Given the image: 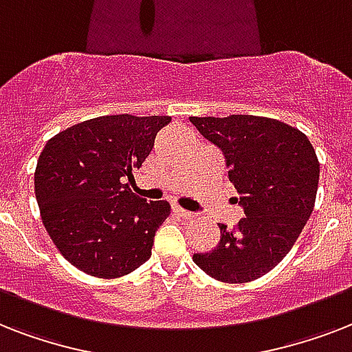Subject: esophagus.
<instances>
[{
  "instance_id": "34e87169",
  "label": "esophagus",
  "mask_w": 352,
  "mask_h": 352,
  "mask_svg": "<svg viewBox=\"0 0 352 352\" xmlns=\"http://www.w3.org/2000/svg\"><path fill=\"white\" fill-rule=\"evenodd\" d=\"M171 212L175 215H179V217H182V219H193L195 217V214H192V212H188V210L181 208L179 204H171Z\"/></svg>"
}]
</instances>
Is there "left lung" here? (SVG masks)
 <instances>
[{"label": "left lung", "mask_w": 352, "mask_h": 352, "mask_svg": "<svg viewBox=\"0 0 352 352\" xmlns=\"http://www.w3.org/2000/svg\"><path fill=\"white\" fill-rule=\"evenodd\" d=\"M190 122L225 153L228 179L245 208L234 228L219 225V245L193 254V263L217 281H254L289 254L311 217L320 179L316 151L305 133L276 118L230 115Z\"/></svg>", "instance_id": "1"}]
</instances>
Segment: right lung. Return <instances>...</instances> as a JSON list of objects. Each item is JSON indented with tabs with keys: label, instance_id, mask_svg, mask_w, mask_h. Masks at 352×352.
Masks as SVG:
<instances>
[{
	"label": "right lung",
	"instance_id": "add662e5",
	"mask_svg": "<svg viewBox=\"0 0 352 352\" xmlns=\"http://www.w3.org/2000/svg\"><path fill=\"white\" fill-rule=\"evenodd\" d=\"M170 117L107 115L63 129L45 144L34 193L47 234L73 267L115 279L151 256L155 232L170 215L166 201H146L124 184Z\"/></svg>",
	"mask_w": 352,
	"mask_h": 352
}]
</instances>
